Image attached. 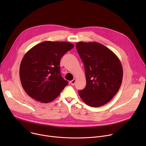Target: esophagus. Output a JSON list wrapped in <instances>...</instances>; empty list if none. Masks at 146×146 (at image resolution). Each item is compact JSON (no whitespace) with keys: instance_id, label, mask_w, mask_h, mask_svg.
<instances>
[{"instance_id":"34e87169","label":"esophagus","mask_w":146,"mask_h":146,"mask_svg":"<svg viewBox=\"0 0 146 146\" xmlns=\"http://www.w3.org/2000/svg\"><path fill=\"white\" fill-rule=\"evenodd\" d=\"M76 81V79H73V80H72V81H70V84H71L72 86H74V85L75 84Z\"/></svg>"}]
</instances>
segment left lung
I'll return each instance as SVG.
<instances>
[{
	"mask_svg": "<svg viewBox=\"0 0 146 146\" xmlns=\"http://www.w3.org/2000/svg\"><path fill=\"white\" fill-rule=\"evenodd\" d=\"M77 52L84 63L86 86L78 94L87 105L98 108L108 103L118 91L123 70L117 56L98 42H78Z\"/></svg>",
	"mask_w": 146,
	"mask_h": 146,
	"instance_id": "obj_1",
	"label": "left lung"
}]
</instances>
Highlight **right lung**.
Here are the masks:
<instances>
[{
    "instance_id": "add662e5",
    "label": "right lung",
    "mask_w": 146,
    "mask_h": 146,
    "mask_svg": "<svg viewBox=\"0 0 146 146\" xmlns=\"http://www.w3.org/2000/svg\"><path fill=\"white\" fill-rule=\"evenodd\" d=\"M74 47L66 41H46L31 48L23 57L19 77L27 94L37 101L49 103L68 84L62 77L60 60Z\"/></svg>"
}]
</instances>
